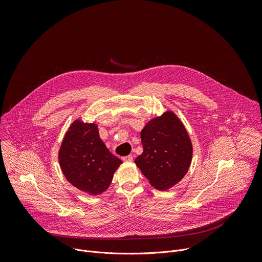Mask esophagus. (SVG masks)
Instances as JSON below:
<instances>
[{"instance_id": "34e87169", "label": "esophagus", "mask_w": 262, "mask_h": 262, "mask_svg": "<svg viewBox=\"0 0 262 262\" xmlns=\"http://www.w3.org/2000/svg\"><path fill=\"white\" fill-rule=\"evenodd\" d=\"M133 160H134L133 156H126V157L122 158V161H124V162H132Z\"/></svg>"}]
</instances>
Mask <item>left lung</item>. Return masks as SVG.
Listing matches in <instances>:
<instances>
[{
  "mask_svg": "<svg viewBox=\"0 0 262 262\" xmlns=\"http://www.w3.org/2000/svg\"><path fill=\"white\" fill-rule=\"evenodd\" d=\"M143 154L135 163L156 189L167 190L180 181L192 161V143L181 121L166 112L141 132Z\"/></svg>",
  "mask_w": 262,
  "mask_h": 262,
  "instance_id": "left-lung-1",
  "label": "left lung"
}]
</instances>
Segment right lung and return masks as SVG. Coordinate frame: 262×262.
I'll return each instance as SVG.
<instances>
[{
  "mask_svg": "<svg viewBox=\"0 0 262 262\" xmlns=\"http://www.w3.org/2000/svg\"><path fill=\"white\" fill-rule=\"evenodd\" d=\"M59 162L67 180L90 195L105 191L122 163L100 140L94 123L74 121L65 135Z\"/></svg>",
  "mask_w": 262,
  "mask_h": 262,
  "instance_id": "add662e5",
  "label": "right lung"
}]
</instances>
